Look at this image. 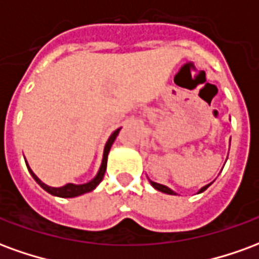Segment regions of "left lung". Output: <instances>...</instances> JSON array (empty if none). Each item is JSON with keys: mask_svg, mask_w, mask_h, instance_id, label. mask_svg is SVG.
<instances>
[{"mask_svg": "<svg viewBox=\"0 0 259 259\" xmlns=\"http://www.w3.org/2000/svg\"><path fill=\"white\" fill-rule=\"evenodd\" d=\"M150 180V183H151V186L155 189V190L158 191H161V193H165V194H170V195H176V191H174L172 189H169L168 186H163V185H159V183H155V182H152L151 179H148ZM212 183H208V185H205L204 187H201L200 190L197 191V194H200V193H202V191H205L209 186H211Z\"/></svg>", "mask_w": 259, "mask_h": 259, "instance_id": "obj_1", "label": "left lung"}]
</instances>
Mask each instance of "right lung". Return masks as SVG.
Listing matches in <instances>:
<instances>
[{
    "label": "right lung",
    "mask_w": 259,
    "mask_h": 259,
    "mask_svg": "<svg viewBox=\"0 0 259 259\" xmlns=\"http://www.w3.org/2000/svg\"><path fill=\"white\" fill-rule=\"evenodd\" d=\"M122 127H119L113 132L112 135L109 136V139L105 143V147H104V154H102V161L101 165H100V169H98V172L97 175L90 180V182H87V183H83V185H74V183H68V185L62 186V187H51V186L46 185V183H42L41 180L38 179L36 176V174L33 172L29 166V163L26 161V165H27V169H29V172L33 176V179L36 180L37 183L40 185L41 189L50 193V194L55 195V197H62V198H73V197H79L81 194H85V193H90L96 189L97 186L101 183L102 178H104V175H105V170H107V161H108V154H109V150H111V147H112L113 141L115 139L118 137L119 132H120Z\"/></svg>",
    "instance_id": "right-lung-1"
}]
</instances>
